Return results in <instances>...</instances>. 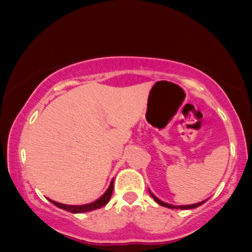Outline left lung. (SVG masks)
Returning a JSON list of instances; mask_svg holds the SVG:
<instances>
[{
    "mask_svg": "<svg viewBox=\"0 0 252 252\" xmlns=\"http://www.w3.org/2000/svg\"><path fill=\"white\" fill-rule=\"evenodd\" d=\"M150 193V195L153 196V198H154V200L158 202V205H161V206H164V207H168V209H179V210H189V209H194V207H198V206H200V205L202 204V202L204 201H200V202H196V204H193V205H185V206H173V205H169V204H167V202H163V201H161L160 199H158L156 198V196L153 194L152 192H149Z\"/></svg>",
    "mask_w": 252,
    "mask_h": 252,
    "instance_id": "1",
    "label": "left lung"
}]
</instances>
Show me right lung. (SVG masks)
I'll list each match as a JSON object with an SVG mask.
<instances>
[{
    "mask_svg": "<svg viewBox=\"0 0 252 252\" xmlns=\"http://www.w3.org/2000/svg\"><path fill=\"white\" fill-rule=\"evenodd\" d=\"M112 190H114V181H111V184H110L109 189L105 190V193L100 196L99 199H97L96 201L91 202V204H86V205H65V204H60V202H57V201H53V200H50L52 204L56 205L57 207H59V209H63L65 211H68V212L71 213H83V212H89V211H94V210H97V209H100V207L105 206L106 204H108L110 198H111V194H112Z\"/></svg>",
    "mask_w": 252,
    "mask_h": 252,
    "instance_id": "1",
    "label": "right lung"
}]
</instances>
